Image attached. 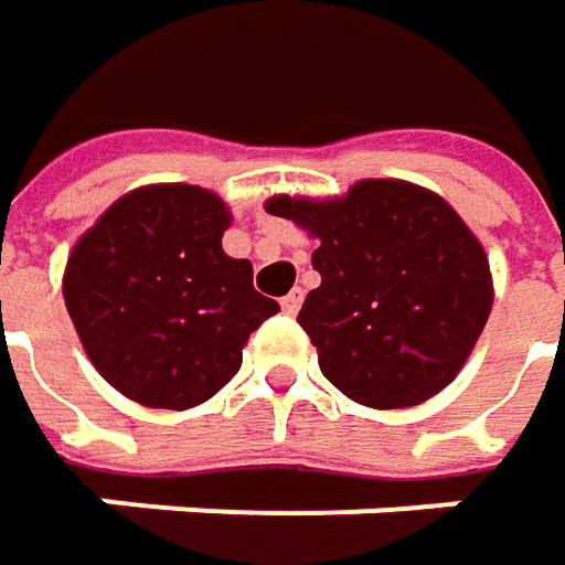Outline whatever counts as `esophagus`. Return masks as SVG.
Returning <instances> with one entry per match:
<instances>
[{
	"instance_id": "esophagus-1",
	"label": "esophagus",
	"mask_w": 565,
	"mask_h": 565,
	"mask_svg": "<svg viewBox=\"0 0 565 565\" xmlns=\"http://www.w3.org/2000/svg\"><path fill=\"white\" fill-rule=\"evenodd\" d=\"M298 308H301V289H292V292L282 298V311L286 315H298Z\"/></svg>"
}]
</instances>
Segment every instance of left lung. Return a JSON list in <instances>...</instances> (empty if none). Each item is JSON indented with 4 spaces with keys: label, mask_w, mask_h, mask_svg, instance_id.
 Masks as SVG:
<instances>
[{
    "label": "left lung",
    "mask_w": 565,
    "mask_h": 565,
    "mask_svg": "<svg viewBox=\"0 0 565 565\" xmlns=\"http://www.w3.org/2000/svg\"><path fill=\"white\" fill-rule=\"evenodd\" d=\"M320 245L298 323L323 377L367 408L422 405L466 367L493 308L488 250L430 188L361 179L339 198L273 194Z\"/></svg>",
    "instance_id": "1"
}]
</instances>
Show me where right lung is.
Returning <instances> with one entry per match:
<instances>
[{"label": "right lung", "mask_w": 565, "mask_h": 565, "mask_svg": "<svg viewBox=\"0 0 565 565\" xmlns=\"http://www.w3.org/2000/svg\"><path fill=\"white\" fill-rule=\"evenodd\" d=\"M228 204L201 185H141L109 204L68 254L65 308L90 364L121 396L185 412L242 367L248 337L279 311L228 257Z\"/></svg>", "instance_id": "obj_1"}]
</instances>
